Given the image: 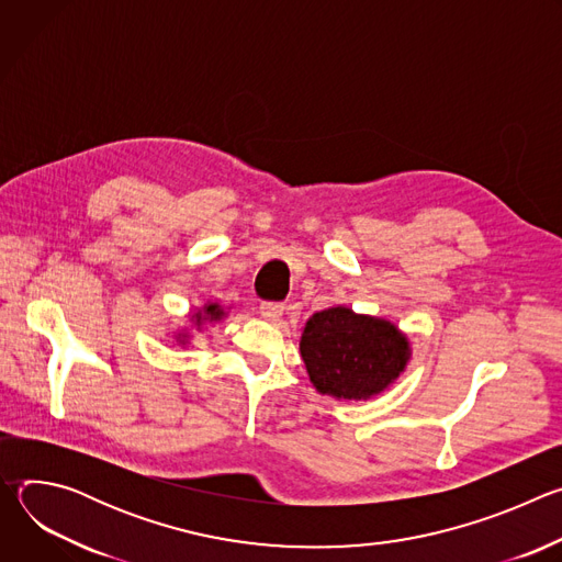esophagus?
I'll return each mask as SVG.
<instances>
[{"instance_id":"esophagus-1","label":"esophagus","mask_w":562,"mask_h":562,"mask_svg":"<svg viewBox=\"0 0 562 562\" xmlns=\"http://www.w3.org/2000/svg\"><path fill=\"white\" fill-rule=\"evenodd\" d=\"M284 313V304L282 302H262L260 304V315L267 319H278Z\"/></svg>"}]
</instances>
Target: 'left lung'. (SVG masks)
Listing matches in <instances>:
<instances>
[{"label":"left lung","mask_w":562,"mask_h":562,"mask_svg":"<svg viewBox=\"0 0 562 562\" xmlns=\"http://www.w3.org/2000/svg\"><path fill=\"white\" fill-rule=\"evenodd\" d=\"M300 353L319 393L364 400L405 369L409 342L386 319L334 306L308 317Z\"/></svg>","instance_id":"8db88e82"}]
</instances>
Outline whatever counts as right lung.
Returning a JSON list of instances; mask_svg holds the SVG:
<instances>
[{"mask_svg": "<svg viewBox=\"0 0 562 562\" xmlns=\"http://www.w3.org/2000/svg\"><path fill=\"white\" fill-rule=\"evenodd\" d=\"M224 311L217 306V304H209V306H204V315H209L211 319H220V315H222ZM198 317V323H202V313H198L195 315Z\"/></svg>", "mask_w": 562, "mask_h": 562, "instance_id": "1", "label": "right lung"}]
</instances>
